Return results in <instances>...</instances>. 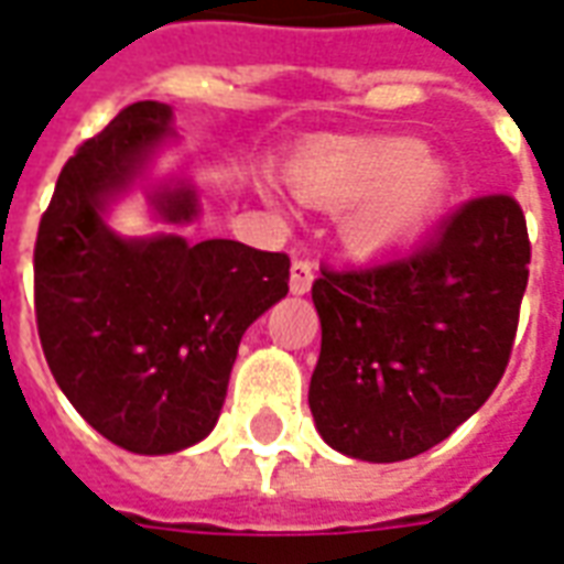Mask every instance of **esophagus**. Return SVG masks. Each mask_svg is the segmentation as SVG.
I'll return each mask as SVG.
<instances>
[{"mask_svg":"<svg viewBox=\"0 0 564 564\" xmlns=\"http://www.w3.org/2000/svg\"><path fill=\"white\" fill-rule=\"evenodd\" d=\"M314 283V262L311 259H295L293 269H290V290L295 295H305Z\"/></svg>","mask_w":564,"mask_h":564,"instance_id":"obj_1","label":"esophagus"}]
</instances>
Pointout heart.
<instances>
[{
	"instance_id": "b5f03b06",
	"label": "heart",
	"mask_w": 564,
	"mask_h": 564,
	"mask_svg": "<svg viewBox=\"0 0 564 564\" xmlns=\"http://www.w3.org/2000/svg\"><path fill=\"white\" fill-rule=\"evenodd\" d=\"M295 196L314 208H341L356 197L344 220L354 250L378 253L402 245L429 220L447 193V165L423 153L411 139H383L332 148L293 162Z\"/></svg>"
}]
</instances>
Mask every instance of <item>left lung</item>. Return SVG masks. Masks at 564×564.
Masks as SVG:
<instances>
[{
  "label": "left lung",
  "instance_id": "obj_1",
  "mask_svg": "<svg viewBox=\"0 0 564 564\" xmlns=\"http://www.w3.org/2000/svg\"><path fill=\"white\" fill-rule=\"evenodd\" d=\"M532 245L520 202H465L432 241L314 281L323 344L307 404L323 441L402 462L453 435L508 368Z\"/></svg>",
  "mask_w": 564,
  "mask_h": 564
}]
</instances>
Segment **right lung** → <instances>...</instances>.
Listing matches in <instances>:
<instances>
[{
	"label": "right lung",
	"instance_id": "1",
	"mask_svg": "<svg viewBox=\"0 0 564 564\" xmlns=\"http://www.w3.org/2000/svg\"><path fill=\"white\" fill-rule=\"evenodd\" d=\"M172 108L135 102L75 150L35 238V323L51 375L117 447L160 456L193 447L220 416L247 326L290 290V257L241 241L120 238L105 202L141 174ZM169 223L196 193H153Z\"/></svg>",
	"mask_w": 564,
	"mask_h": 564
}]
</instances>
